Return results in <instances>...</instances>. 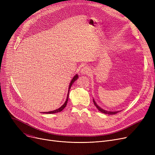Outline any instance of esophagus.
Segmentation results:
<instances>
[{
	"label": "esophagus",
	"mask_w": 155,
	"mask_h": 155,
	"mask_svg": "<svg viewBox=\"0 0 155 155\" xmlns=\"http://www.w3.org/2000/svg\"><path fill=\"white\" fill-rule=\"evenodd\" d=\"M91 68L88 67H84L80 70V73L82 75H88L89 73H91Z\"/></svg>",
	"instance_id": "34e87169"
}]
</instances>
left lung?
I'll use <instances>...</instances> for the list:
<instances>
[{
    "mask_svg": "<svg viewBox=\"0 0 155 155\" xmlns=\"http://www.w3.org/2000/svg\"><path fill=\"white\" fill-rule=\"evenodd\" d=\"M93 102H94V104H95V107L98 109V110L100 111V112H102V113H104V114H109V115H113V114H117V113H118L119 112H120L119 110H118V111H108V110H104V109H102L101 107H100L98 105H97V104L95 102V100L93 99Z\"/></svg>",
    "mask_w": 155,
    "mask_h": 155,
    "instance_id": "left-lung-1",
    "label": "left lung"
}]
</instances>
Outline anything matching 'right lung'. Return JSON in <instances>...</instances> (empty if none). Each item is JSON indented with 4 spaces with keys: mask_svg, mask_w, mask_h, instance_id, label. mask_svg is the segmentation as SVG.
<instances>
[{
    "mask_svg": "<svg viewBox=\"0 0 155 155\" xmlns=\"http://www.w3.org/2000/svg\"><path fill=\"white\" fill-rule=\"evenodd\" d=\"M78 75H77V74H76L74 77H73V78H72V80H71V82H70V85H69V87H68V94H67V99H66V101L64 102V103L61 105V106L60 107V108H58V109H55V110H52V111H50V112H44L45 114H54V113H57V112H61V111H62L63 110V109L66 107V105H67V102H68V96H69V92H70V88H71V85H72V84L74 83V82H75V81L78 79Z\"/></svg>",
    "mask_w": 155,
    "mask_h": 155,
    "instance_id": "1",
    "label": "right lung"
}]
</instances>
